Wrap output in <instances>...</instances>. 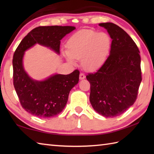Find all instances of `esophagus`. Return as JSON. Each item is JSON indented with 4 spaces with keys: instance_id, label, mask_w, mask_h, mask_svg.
I'll return each instance as SVG.
<instances>
[{
    "instance_id": "esophagus-1",
    "label": "esophagus",
    "mask_w": 154,
    "mask_h": 154,
    "mask_svg": "<svg viewBox=\"0 0 154 154\" xmlns=\"http://www.w3.org/2000/svg\"><path fill=\"white\" fill-rule=\"evenodd\" d=\"M85 78V75L83 73H80V75H79V79H80V80H82V79H84Z\"/></svg>"
}]
</instances>
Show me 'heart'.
<instances>
[{
  "label": "heart",
  "instance_id": "obj_1",
  "mask_svg": "<svg viewBox=\"0 0 154 154\" xmlns=\"http://www.w3.org/2000/svg\"><path fill=\"white\" fill-rule=\"evenodd\" d=\"M112 40L105 32L92 30H82L69 38L67 43V51L64 56L70 63L80 60L85 70L93 71L105 63L109 57Z\"/></svg>",
  "mask_w": 154,
  "mask_h": 154
}]
</instances>
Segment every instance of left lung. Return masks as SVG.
<instances>
[{"label": "left lung", "mask_w": 154, "mask_h": 154, "mask_svg": "<svg viewBox=\"0 0 154 154\" xmlns=\"http://www.w3.org/2000/svg\"><path fill=\"white\" fill-rule=\"evenodd\" d=\"M112 39L110 55L95 73L87 75L93 109L104 117L124 113L136 101L142 81L141 59L135 42L119 26L100 23Z\"/></svg>", "instance_id": "left-lung-1"}]
</instances>
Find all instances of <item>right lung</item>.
Listing matches in <instances>:
<instances>
[{"instance_id":"right-lung-1","label":"right lung","mask_w":154,"mask_h":154,"mask_svg":"<svg viewBox=\"0 0 154 154\" xmlns=\"http://www.w3.org/2000/svg\"><path fill=\"white\" fill-rule=\"evenodd\" d=\"M75 29L71 26L35 28L23 38L14 52L12 60L14 89L22 106L32 115L44 119L61 112L70 91L79 83V71L75 70L68 75L55 73L43 80L34 79L24 69L25 52L38 44L59 55L61 40Z\"/></svg>"}]
</instances>
